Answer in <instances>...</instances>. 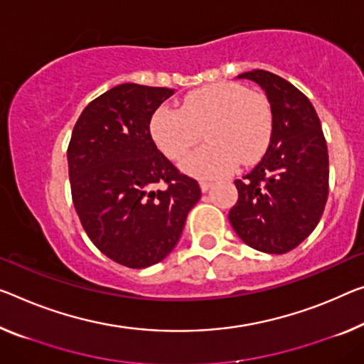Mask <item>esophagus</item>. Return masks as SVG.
Listing matches in <instances>:
<instances>
[{
  "label": "esophagus",
  "instance_id": "34e87169",
  "mask_svg": "<svg viewBox=\"0 0 364 364\" xmlns=\"http://www.w3.org/2000/svg\"><path fill=\"white\" fill-rule=\"evenodd\" d=\"M210 187H211V182H206V181H201V182H200L201 192H208Z\"/></svg>",
  "mask_w": 364,
  "mask_h": 364
}]
</instances>
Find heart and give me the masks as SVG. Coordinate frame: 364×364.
<instances>
[{
  "label": "heart",
  "mask_w": 364,
  "mask_h": 364,
  "mask_svg": "<svg viewBox=\"0 0 364 364\" xmlns=\"http://www.w3.org/2000/svg\"><path fill=\"white\" fill-rule=\"evenodd\" d=\"M205 146L183 161L188 174L211 178L254 164L270 144L272 104L264 92L237 82H215L183 97L181 109L161 107L151 119L154 143L172 161H181L195 144Z\"/></svg>",
  "instance_id": "heart-1"
}]
</instances>
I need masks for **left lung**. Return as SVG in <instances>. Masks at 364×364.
<instances>
[{
  "mask_svg": "<svg viewBox=\"0 0 364 364\" xmlns=\"http://www.w3.org/2000/svg\"><path fill=\"white\" fill-rule=\"evenodd\" d=\"M237 77L259 82L273 110L267 153L252 172L234 181L237 201L229 221L260 252L287 254L314 231L328 195V153L321 120L298 87L252 70Z\"/></svg>",
  "mask_w": 364,
  "mask_h": 364,
  "instance_id": "obj_1",
  "label": "left lung"
}]
</instances>
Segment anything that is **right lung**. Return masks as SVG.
Listing matches in <instances>:
<instances>
[{"instance_id": "1", "label": "right lung", "mask_w": 364, "mask_h": 364, "mask_svg": "<svg viewBox=\"0 0 364 364\" xmlns=\"http://www.w3.org/2000/svg\"><path fill=\"white\" fill-rule=\"evenodd\" d=\"M169 87L127 82L86 105L68 144L71 197L92 244L117 264L146 268L176 247L201 197L151 136ZM159 186V189H156Z\"/></svg>"}]
</instances>
